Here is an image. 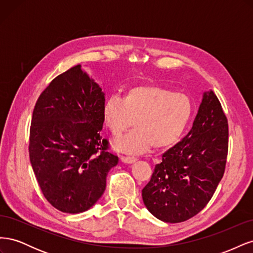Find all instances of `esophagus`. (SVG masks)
I'll list each match as a JSON object with an SVG mask.
<instances>
[{
  "label": "esophagus",
  "mask_w": 253,
  "mask_h": 253,
  "mask_svg": "<svg viewBox=\"0 0 253 253\" xmlns=\"http://www.w3.org/2000/svg\"><path fill=\"white\" fill-rule=\"evenodd\" d=\"M137 160V158L135 156L132 155H127V156H122L121 157V162L125 164H134Z\"/></svg>",
  "instance_id": "obj_1"
}]
</instances>
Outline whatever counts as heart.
I'll return each instance as SVG.
<instances>
[{
    "label": "heart",
    "instance_id": "1",
    "mask_svg": "<svg viewBox=\"0 0 253 253\" xmlns=\"http://www.w3.org/2000/svg\"><path fill=\"white\" fill-rule=\"evenodd\" d=\"M193 105L181 93L157 85L128 88L124 96H110L103 105V122L115 136L131 133L117 139L114 147L122 153H140L152 145L168 149L179 140L192 118Z\"/></svg>",
    "mask_w": 253,
    "mask_h": 253
}]
</instances>
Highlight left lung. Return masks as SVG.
Returning a JSON list of instances; mask_svg holds the SVG:
<instances>
[{"instance_id": "1", "label": "left lung", "mask_w": 253, "mask_h": 253, "mask_svg": "<svg viewBox=\"0 0 253 253\" xmlns=\"http://www.w3.org/2000/svg\"><path fill=\"white\" fill-rule=\"evenodd\" d=\"M228 121L217 97L205 91L188 135L164 153L142 189L147 209L166 223L193 217L209 203L223 178Z\"/></svg>"}]
</instances>
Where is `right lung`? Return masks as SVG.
<instances>
[{"instance_id":"obj_1","label":"right lung","mask_w":253,"mask_h":253,"mask_svg":"<svg viewBox=\"0 0 253 253\" xmlns=\"http://www.w3.org/2000/svg\"><path fill=\"white\" fill-rule=\"evenodd\" d=\"M104 102L99 84L76 65L49 83L34 109L30 164L45 198L64 213L90 209L118 164L100 135Z\"/></svg>"}]
</instances>
